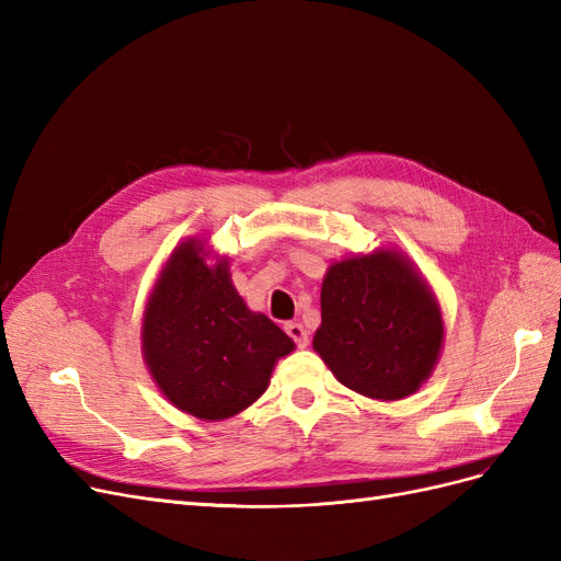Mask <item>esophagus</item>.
I'll return each mask as SVG.
<instances>
[{
	"mask_svg": "<svg viewBox=\"0 0 561 561\" xmlns=\"http://www.w3.org/2000/svg\"><path fill=\"white\" fill-rule=\"evenodd\" d=\"M285 332H287V336H290L293 342H295L299 348L309 346V332H307V328L301 325V322H287V325H285Z\"/></svg>",
	"mask_w": 561,
	"mask_h": 561,
	"instance_id": "1",
	"label": "esophagus"
}]
</instances>
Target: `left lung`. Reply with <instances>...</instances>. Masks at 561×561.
<instances>
[{
    "label": "left lung",
    "instance_id": "left-lung-1",
    "mask_svg": "<svg viewBox=\"0 0 561 561\" xmlns=\"http://www.w3.org/2000/svg\"><path fill=\"white\" fill-rule=\"evenodd\" d=\"M313 351L339 383L393 402L426 383L445 344L428 280L396 248L332 262L320 287Z\"/></svg>",
    "mask_w": 561,
    "mask_h": 561
}]
</instances>
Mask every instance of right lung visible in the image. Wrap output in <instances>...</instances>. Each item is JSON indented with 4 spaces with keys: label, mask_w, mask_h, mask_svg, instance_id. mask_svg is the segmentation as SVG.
Wrapping results in <instances>:
<instances>
[{
    "label": "right lung",
    "mask_w": 561,
    "mask_h": 561,
    "mask_svg": "<svg viewBox=\"0 0 561 561\" xmlns=\"http://www.w3.org/2000/svg\"><path fill=\"white\" fill-rule=\"evenodd\" d=\"M142 358L163 398L201 421H225L257 400L295 342L236 293L229 257L182 241L161 266L142 313Z\"/></svg>",
    "instance_id": "1"
}]
</instances>
